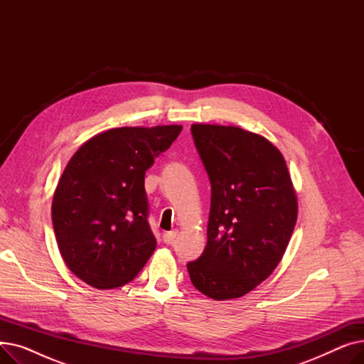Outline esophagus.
Listing matches in <instances>:
<instances>
[{"instance_id":"34e87169","label":"esophagus","mask_w":364,"mask_h":364,"mask_svg":"<svg viewBox=\"0 0 364 364\" xmlns=\"http://www.w3.org/2000/svg\"><path fill=\"white\" fill-rule=\"evenodd\" d=\"M164 242L165 243H172L174 242V239L177 237V230H171V232H166V233H164Z\"/></svg>"}]
</instances>
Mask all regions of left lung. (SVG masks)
I'll return each mask as SVG.
<instances>
[{
    "instance_id": "1",
    "label": "left lung",
    "mask_w": 364,
    "mask_h": 364,
    "mask_svg": "<svg viewBox=\"0 0 364 364\" xmlns=\"http://www.w3.org/2000/svg\"><path fill=\"white\" fill-rule=\"evenodd\" d=\"M211 183L208 242L187 264L195 288L217 299L255 289L280 262L298 215L282 153L267 139L237 127L192 125Z\"/></svg>"
}]
</instances>
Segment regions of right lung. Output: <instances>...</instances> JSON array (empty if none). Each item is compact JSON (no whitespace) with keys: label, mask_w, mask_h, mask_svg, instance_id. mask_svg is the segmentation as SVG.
I'll list each match as a JSON object with an SVG mask.
<instances>
[{"label":"right lung","mask_w":364,"mask_h":364,"mask_svg":"<svg viewBox=\"0 0 364 364\" xmlns=\"http://www.w3.org/2000/svg\"><path fill=\"white\" fill-rule=\"evenodd\" d=\"M181 128H113L66 165L51 208L55 240L69 270L92 288L127 284L155 251L144 176Z\"/></svg>","instance_id":"right-lung-1"}]
</instances>
